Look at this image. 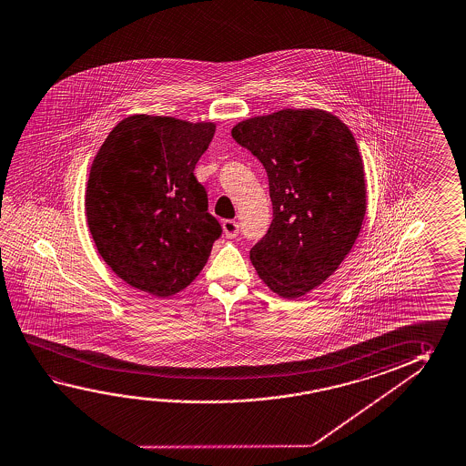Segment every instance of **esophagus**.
<instances>
[{
    "instance_id": "1",
    "label": "esophagus",
    "mask_w": 466,
    "mask_h": 466,
    "mask_svg": "<svg viewBox=\"0 0 466 466\" xmlns=\"http://www.w3.org/2000/svg\"><path fill=\"white\" fill-rule=\"evenodd\" d=\"M222 229H224V236L228 238H234L238 234V222L228 219V221L222 222Z\"/></svg>"
}]
</instances>
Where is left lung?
Masks as SVG:
<instances>
[{
	"mask_svg": "<svg viewBox=\"0 0 466 466\" xmlns=\"http://www.w3.org/2000/svg\"><path fill=\"white\" fill-rule=\"evenodd\" d=\"M232 137L267 170L273 221L250 259L269 289L306 296L351 252L366 214L364 164L351 130L320 108L237 123Z\"/></svg>",
	"mask_w": 466,
	"mask_h": 466,
	"instance_id": "obj_1",
	"label": "left lung"
}]
</instances>
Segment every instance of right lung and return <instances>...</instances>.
I'll list each match as a JSON object with an SVG mask.
<instances>
[{"label": "right lung", "instance_id": "1", "mask_svg": "<svg viewBox=\"0 0 466 466\" xmlns=\"http://www.w3.org/2000/svg\"><path fill=\"white\" fill-rule=\"evenodd\" d=\"M214 131L211 122L131 115L92 160L87 226L100 257L131 288L168 298L207 265L222 228L193 170Z\"/></svg>", "mask_w": 466, "mask_h": 466}]
</instances>
